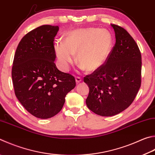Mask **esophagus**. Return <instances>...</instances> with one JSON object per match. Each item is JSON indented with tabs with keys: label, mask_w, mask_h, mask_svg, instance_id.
I'll list each match as a JSON object with an SVG mask.
<instances>
[{
	"label": "esophagus",
	"mask_w": 155,
	"mask_h": 155,
	"mask_svg": "<svg viewBox=\"0 0 155 155\" xmlns=\"http://www.w3.org/2000/svg\"><path fill=\"white\" fill-rule=\"evenodd\" d=\"M75 79H76V83H79L80 82H81V81H82V78H81L80 77H76Z\"/></svg>",
	"instance_id": "esophagus-1"
}]
</instances>
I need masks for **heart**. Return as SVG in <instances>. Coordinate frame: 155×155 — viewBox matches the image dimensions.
<instances>
[{
  "label": "heart",
  "instance_id": "heart-1",
  "mask_svg": "<svg viewBox=\"0 0 155 155\" xmlns=\"http://www.w3.org/2000/svg\"><path fill=\"white\" fill-rule=\"evenodd\" d=\"M112 46V37L108 30L87 28L70 31L64 44L58 43L55 49L64 70L68 68L77 54V61L86 71L92 72L102 65Z\"/></svg>",
  "mask_w": 155,
  "mask_h": 155
}]
</instances>
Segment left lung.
I'll return each mask as SVG.
<instances>
[{
	"instance_id": "left-lung-1",
	"label": "left lung",
	"mask_w": 155,
	"mask_h": 155,
	"mask_svg": "<svg viewBox=\"0 0 155 155\" xmlns=\"http://www.w3.org/2000/svg\"><path fill=\"white\" fill-rule=\"evenodd\" d=\"M116 43L105 64L84 77L89 87L86 104L102 117L125 110L134 102L141 86L142 56L136 41L123 28L111 24Z\"/></svg>"
}]
</instances>
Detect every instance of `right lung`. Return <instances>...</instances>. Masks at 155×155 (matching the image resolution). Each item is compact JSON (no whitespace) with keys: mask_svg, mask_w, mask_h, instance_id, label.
Listing matches in <instances>:
<instances>
[{"mask_svg":"<svg viewBox=\"0 0 155 155\" xmlns=\"http://www.w3.org/2000/svg\"><path fill=\"white\" fill-rule=\"evenodd\" d=\"M58 26L43 25L27 33L14 55L12 80L15 94L31 114L49 119L60 112L75 78L56 67L54 38Z\"/></svg>","mask_w":155,"mask_h":155,"instance_id":"add662e5","label":"right lung"}]
</instances>
